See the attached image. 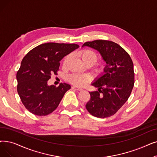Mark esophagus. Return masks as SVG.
<instances>
[{
	"mask_svg": "<svg viewBox=\"0 0 157 157\" xmlns=\"http://www.w3.org/2000/svg\"><path fill=\"white\" fill-rule=\"evenodd\" d=\"M72 89L75 90H78V91H81V90H83L82 88H78V87H76V86H72Z\"/></svg>",
	"mask_w": 157,
	"mask_h": 157,
	"instance_id": "obj_1",
	"label": "esophagus"
}]
</instances>
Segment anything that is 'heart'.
<instances>
[{
    "instance_id": "b5f03b06",
    "label": "heart",
    "mask_w": 157,
    "mask_h": 157,
    "mask_svg": "<svg viewBox=\"0 0 157 157\" xmlns=\"http://www.w3.org/2000/svg\"><path fill=\"white\" fill-rule=\"evenodd\" d=\"M78 55L85 64L90 65H92L96 62L99 57L96 52L89 49H85L80 51L78 53ZM71 58V55H68L65 57L63 61V66H66L67 65V63L69 62ZM104 71L105 66L103 64H98L94 67V72L98 75L102 74ZM68 79H69V81L72 84L77 86H82L85 85L90 79L89 76L87 74L76 73L70 74L68 77Z\"/></svg>"
}]
</instances>
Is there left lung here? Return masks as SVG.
Segmentation results:
<instances>
[{"mask_svg": "<svg viewBox=\"0 0 157 157\" xmlns=\"http://www.w3.org/2000/svg\"><path fill=\"white\" fill-rule=\"evenodd\" d=\"M97 50L106 62L104 74L92 85L98 91L90 92L86 108L99 118L112 116L122 106L131 94L134 85L133 63L128 53L112 41L97 40L85 42L82 47Z\"/></svg>", "mask_w": 157, "mask_h": 157, "instance_id": "8db88e82", "label": "left lung"}]
</instances>
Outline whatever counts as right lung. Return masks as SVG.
Instances as JSON below:
<instances>
[{"mask_svg":"<svg viewBox=\"0 0 157 157\" xmlns=\"http://www.w3.org/2000/svg\"><path fill=\"white\" fill-rule=\"evenodd\" d=\"M79 46L75 44L45 43L31 50L23 58L17 73V92L27 110L34 115H49L58 106L65 92L71 88L67 83L49 86L51 75L56 74L59 62Z\"/></svg>","mask_w":157,"mask_h":157,"instance_id":"add662e5","label":"right lung"}]
</instances>
